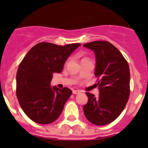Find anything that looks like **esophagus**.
<instances>
[{
  "mask_svg": "<svg viewBox=\"0 0 148 148\" xmlns=\"http://www.w3.org/2000/svg\"><path fill=\"white\" fill-rule=\"evenodd\" d=\"M81 92L80 90H73V94H79Z\"/></svg>",
  "mask_w": 148,
  "mask_h": 148,
  "instance_id": "1",
  "label": "esophagus"
}]
</instances>
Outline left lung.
I'll list each match as a JSON object with an SVG mask.
<instances>
[{
    "mask_svg": "<svg viewBox=\"0 0 148 148\" xmlns=\"http://www.w3.org/2000/svg\"><path fill=\"white\" fill-rule=\"evenodd\" d=\"M95 56V75L99 78V95L86 92L88 101L84 113L89 121L105 125L118 118L130 95V68L124 56L108 41L95 40L84 44Z\"/></svg>",
    "mask_w": 148,
    "mask_h": 148,
    "instance_id": "left-lung-1",
    "label": "left lung"
}]
</instances>
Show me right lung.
Returning <instances> with one entry per match:
<instances>
[{
	"label": "right lung",
	"mask_w": 148,
	"mask_h": 148,
	"mask_svg": "<svg viewBox=\"0 0 148 148\" xmlns=\"http://www.w3.org/2000/svg\"><path fill=\"white\" fill-rule=\"evenodd\" d=\"M79 46L39 43L21 62L16 75L17 98L23 112L35 122L50 124L61 115L72 90L52 87L50 82L53 73H61L66 60Z\"/></svg>",
	"instance_id": "right-lung-1"
}]
</instances>
